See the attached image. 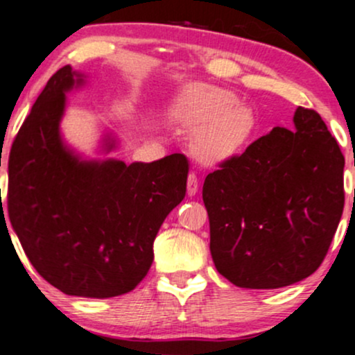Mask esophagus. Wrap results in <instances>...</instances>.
Listing matches in <instances>:
<instances>
[{
  "instance_id": "34e87169",
  "label": "esophagus",
  "mask_w": 355,
  "mask_h": 355,
  "mask_svg": "<svg viewBox=\"0 0 355 355\" xmlns=\"http://www.w3.org/2000/svg\"><path fill=\"white\" fill-rule=\"evenodd\" d=\"M197 191H198V177L195 173H190L189 178H187V193H189L190 197H193Z\"/></svg>"
}]
</instances>
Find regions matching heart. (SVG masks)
Here are the masks:
<instances>
[{
    "label": "heart",
    "mask_w": 355,
    "mask_h": 355,
    "mask_svg": "<svg viewBox=\"0 0 355 355\" xmlns=\"http://www.w3.org/2000/svg\"><path fill=\"white\" fill-rule=\"evenodd\" d=\"M173 120L190 133L191 152L205 164H218L247 148L257 132V115L235 93L195 83L182 93Z\"/></svg>",
    "instance_id": "heart-1"
}]
</instances>
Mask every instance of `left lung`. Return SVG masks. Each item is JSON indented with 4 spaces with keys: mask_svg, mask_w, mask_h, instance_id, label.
Instances as JSON below:
<instances>
[{
    "mask_svg": "<svg viewBox=\"0 0 355 355\" xmlns=\"http://www.w3.org/2000/svg\"><path fill=\"white\" fill-rule=\"evenodd\" d=\"M294 126H275L203 183L211 259L237 287L307 279L340 222L344 155L313 110L297 108Z\"/></svg>",
    "mask_w": 355,
    "mask_h": 355,
    "instance_id": "left-lung-1",
    "label": "left lung"
}]
</instances>
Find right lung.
I'll list each match as a JSON object with an SVG mask.
<instances>
[{"label":"right lung","instance_id":"right-lung-1","mask_svg":"<svg viewBox=\"0 0 355 355\" xmlns=\"http://www.w3.org/2000/svg\"><path fill=\"white\" fill-rule=\"evenodd\" d=\"M87 85L70 64L35 101L8 162V214L31 266L63 294L108 299L133 291L153 262V240L185 197L180 153L152 164L107 157L118 138L105 130L87 157L64 140L67 95ZM1 217H5L1 210Z\"/></svg>","mask_w":355,"mask_h":355}]
</instances>
